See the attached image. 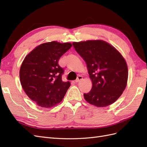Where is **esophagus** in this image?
Segmentation results:
<instances>
[{
    "instance_id": "obj_1",
    "label": "esophagus",
    "mask_w": 147,
    "mask_h": 147,
    "mask_svg": "<svg viewBox=\"0 0 147 147\" xmlns=\"http://www.w3.org/2000/svg\"><path fill=\"white\" fill-rule=\"evenodd\" d=\"M83 79V77L82 76H80V75H79V76L77 77V78L75 80V83H78L79 82L80 80H82Z\"/></svg>"
}]
</instances>
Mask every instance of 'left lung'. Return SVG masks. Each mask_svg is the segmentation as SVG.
I'll return each mask as SVG.
<instances>
[{
    "label": "left lung",
    "instance_id": "left-lung-1",
    "mask_svg": "<svg viewBox=\"0 0 147 147\" xmlns=\"http://www.w3.org/2000/svg\"><path fill=\"white\" fill-rule=\"evenodd\" d=\"M73 46L86 62L91 79V90L83 94L88 103L97 107L112 104L127 85L126 62L116 48L101 40L74 42Z\"/></svg>",
    "mask_w": 147,
    "mask_h": 147
}]
</instances>
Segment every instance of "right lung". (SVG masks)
<instances>
[{"label":"right lung","instance_id":"obj_1","mask_svg":"<svg viewBox=\"0 0 147 147\" xmlns=\"http://www.w3.org/2000/svg\"><path fill=\"white\" fill-rule=\"evenodd\" d=\"M72 46L70 43L56 41L44 43L23 61L20 70L21 84L26 94L38 106L50 108L63 99L70 83L62 80L64 69L58 61Z\"/></svg>","mask_w":147,"mask_h":147}]
</instances>
